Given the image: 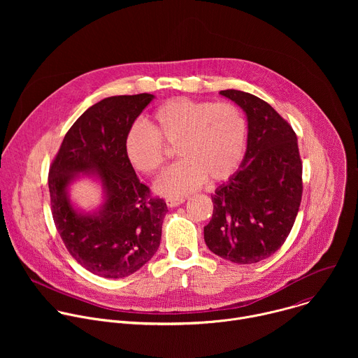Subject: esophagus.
I'll return each mask as SVG.
<instances>
[{"instance_id":"1","label":"esophagus","mask_w":358,"mask_h":358,"mask_svg":"<svg viewBox=\"0 0 358 358\" xmlns=\"http://www.w3.org/2000/svg\"><path fill=\"white\" fill-rule=\"evenodd\" d=\"M185 201L184 196H170L166 199V203L169 207H177L180 206V203H182Z\"/></svg>"}]
</instances>
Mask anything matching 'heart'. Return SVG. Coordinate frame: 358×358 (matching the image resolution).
Wrapping results in <instances>:
<instances>
[{"label": "heart", "mask_w": 358, "mask_h": 358, "mask_svg": "<svg viewBox=\"0 0 358 358\" xmlns=\"http://www.w3.org/2000/svg\"><path fill=\"white\" fill-rule=\"evenodd\" d=\"M246 136L243 113L231 101L176 97L152 113L151 127L138 122L129 127L124 151L137 171L152 174L166 163L167 145H177L182 159L156 180L155 188L180 196L207 180H228L242 162Z\"/></svg>", "instance_id": "1"}]
</instances>
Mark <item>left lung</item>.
Wrapping results in <instances>:
<instances>
[{
  "instance_id": "obj_1",
  "label": "left lung",
  "mask_w": 358,
  "mask_h": 358,
  "mask_svg": "<svg viewBox=\"0 0 358 358\" xmlns=\"http://www.w3.org/2000/svg\"><path fill=\"white\" fill-rule=\"evenodd\" d=\"M248 117V148L241 169L214 195L203 239L218 257L257 264L289 236L301 202V159L292 126L265 100L241 90H221Z\"/></svg>"
}]
</instances>
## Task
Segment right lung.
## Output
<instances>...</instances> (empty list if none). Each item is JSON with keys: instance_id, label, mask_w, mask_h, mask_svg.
<instances>
[{"instance_id": "right-lung-1", "label": "right lung", "mask_w": 358, "mask_h": 358, "mask_svg": "<svg viewBox=\"0 0 358 358\" xmlns=\"http://www.w3.org/2000/svg\"><path fill=\"white\" fill-rule=\"evenodd\" d=\"M152 94L100 100L68 130L49 167L48 184L55 227L72 258L93 275L126 278L160 246L167 203L140 182L124 151V137ZM96 171L108 199L99 215L80 216L66 187L76 172Z\"/></svg>"}]
</instances>
